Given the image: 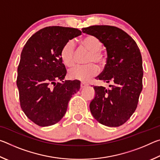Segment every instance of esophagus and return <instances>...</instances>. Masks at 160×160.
Instances as JSON below:
<instances>
[{
    "mask_svg": "<svg viewBox=\"0 0 160 160\" xmlns=\"http://www.w3.org/2000/svg\"><path fill=\"white\" fill-rule=\"evenodd\" d=\"M88 85V84L85 83V82H81V83H80V88H85V87H87Z\"/></svg>",
    "mask_w": 160,
    "mask_h": 160,
    "instance_id": "34e87169",
    "label": "esophagus"
}]
</instances>
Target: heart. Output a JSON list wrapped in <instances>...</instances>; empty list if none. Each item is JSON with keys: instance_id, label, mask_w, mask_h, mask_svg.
I'll use <instances>...</instances> for the list:
<instances>
[{"instance_id": "1", "label": "heart", "mask_w": 160, "mask_h": 160, "mask_svg": "<svg viewBox=\"0 0 160 160\" xmlns=\"http://www.w3.org/2000/svg\"><path fill=\"white\" fill-rule=\"evenodd\" d=\"M81 44L86 50L90 51L85 66H78L70 69L68 71L70 78L72 80L87 81L93 77L98 72V68L96 63L101 66L104 62V56L101 52L102 43L98 38L93 35H88L81 40ZM75 48L73 41H69L62 48L61 58L63 63L68 67L73 66L75 63Z\"/></svg>"}]
</instances>
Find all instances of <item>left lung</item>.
Instances as JSON below:
<instances>
[{
	"label": "left lung",
	"instance_id": "1",
	"mask_svg": "<svg viewBox=\"0 0 160 160\" xmlns=\"http://www.w3.org/2000/svg\"><path fill=\"white\" fill-rule=\"evenodd\" d=\"M93 35L107 50V63L97 80L110 89L94 86L95 95L90 104L94 118L109 127H118L128 120L136 109L142 90V61L138 47L131 37L116 27L94 25L82 28Z\"/></svg>",
	"mask_w": 160,
	"mask_h": 160
}]
</instances>
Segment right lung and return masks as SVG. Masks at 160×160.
I'll return each instance as SVG.
<instances>
[{
  "mask_svg": "<svg viewBox=\"0 0 160 160\" xmlns=\"http://www.w3.org/2000/svg\"><path fill=\"white\" fill-rule=\"evenodd\" d=\"M81 34L75 28L47 27L34 33L24 46L17 78L20 106L38 126H52L61 121L70 98L80 90L79 80L63 81L67 71L61 51L69 40ZM56 80L62 82L56 83Z\"/></svg>",
  "mask_w": 160,
  "mask_h": 160,
  "instance_id": "right-lung-1",
  "label": "right lung"
}]
</instances>
